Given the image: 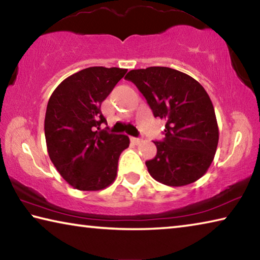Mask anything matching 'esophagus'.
I'll return each instance as SVG.
<instances>
[{
	"instance_id": "34e87169",
	"label": "esophagus",
	"mask_w": 260,
	"mask_h": 260,
	"mask_svg": "<svg viewBox=\"0 0 260 260\" xmlns=\"http://www.w3.org/2000/svg\"><path fill=\"white\" fill-rule=\"evenodd\" d=\"M131 141H132V142H133V143H135V144H139L142 140L139 139V138H133V136H132V138H131Z\"/></svg>"
}]
</instances>
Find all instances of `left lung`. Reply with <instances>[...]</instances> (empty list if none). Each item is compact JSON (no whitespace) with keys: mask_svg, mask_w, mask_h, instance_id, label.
Masks as SVG:
<instances>
[{"mask_svg":"<svg viewBox=\"0 0 260 260\" xmlns=\"http://www.w3.org/2000/svg\"><path fill=\"white\" fill-rule=\"evenodd\" d=\"M146 98L153 116L165 120V139L153 142L157 155L146 161L156 181L181 187L203 177L219 141L213 104L199 81L164 67L132 70L125 77Z\"/></svg>","mask_w":260,"mask_h":260,"instance_id":"1","label":"left lung"}]
</instances>
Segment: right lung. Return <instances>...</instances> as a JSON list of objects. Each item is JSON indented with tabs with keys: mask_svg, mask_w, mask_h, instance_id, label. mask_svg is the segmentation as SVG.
<instances>
[{
	"mask_svg": "<svg viewBox=\"0 0 260 260\" xmlns=\"http://www.w3.org/2000/svg\"><path fill=\"white\" fill-rule=\"evenodd\" d=\"M126 72L103 67L81 70L61 81L48 102V155L61 178L78 190L109 187L117 177L120 153L129 146L127 135L100 128L107 122L101 104Z\"/></svg>",
	"mask_w": 260,
	"mask_h": 260,
	"instance_id": "right-lung-1",
	"label": "right lung"
}]
</instances>
